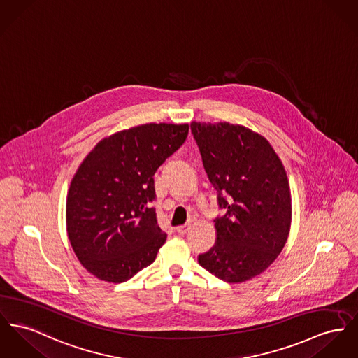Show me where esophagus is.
<instances>
[{
  "label": "esophagus",
  "mask_w": 358,
  "mask_h": 358,
  "mask_svg": "<svg viewBox=\"0 0 358 358\" xmlns=\"http://www.w3.org/2000/svg\"><path fill=\"white\" fill-rule=\"evenodd\" d=\"M189 228H190V224H185V225H179V227H176V232L179 234V235H185L187 231H189Z\"/></svg>",
  "instance_id": "34e87169"
}]
</instances>
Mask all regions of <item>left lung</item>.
<instances>
[{"label": "left lung", "instance_id": "1", "mask_svg": "<svg viewBox=\"0 0 358 358\" xmlns=\"http://www.w3.org/2000/svg\"><path fill=\"white\" fill-rule=\"evenodd\" d=\"M191 131L224 212L215 220V245L198 262L222 281H248L277 259L289 236L285 168L263 136L241 124L192 122Z\"/></svg>", "mask_w": 358, "mask_h": 358}]
</instances>
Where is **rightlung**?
I'll list each match as a JSON object with an SVG mask.
<instances>
[{"label": "right lung", "mask_w": 358, "mask_h": 358, "mask_svg": "<svg viewBox=\"0 0 358 358\" xmlns=\"http://www.w3.org/2000/svg\"><path fill=\"white\" fill-rule=\"evenodd\" d=\"M187 134V123L122 130L97 143L76 171L66 231L76 257L96 278L120 284L156 259L167 235L152 208L153 175Z\"/></svg>", "instance_id": "right-lung-1"}]
</instances>
